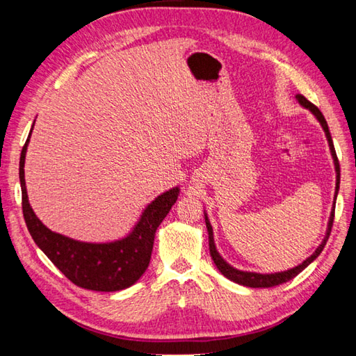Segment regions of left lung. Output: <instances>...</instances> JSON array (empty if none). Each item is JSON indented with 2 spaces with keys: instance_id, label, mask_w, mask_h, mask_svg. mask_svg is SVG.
Returning <instances> with one entry per match:
<instances>
[{
  "instance_id": "1",
  "label": "left lung",
  "mask_w": 356,
  "mask_h": 356,
  "mask_svg": "<svg viewBox=\"0 0 356 356\" xmlns=\"http://www.w3.org/2000/svg\"><path fill=\"white\" fill-rule=\"evenodd\" d=\"M298 102L303 105V107L311 110L314 115L316 116V119L320 120L324 131H326V136H327V140H329V145H330V151H332V156H334V161H335V168H337V190H335V199H337V193H338V188H339V162H338V157H337V151H335V147H334V142H332V136H330V131H329V127H327V122L326 119H324L323 113L320 111L318 107H315V105L312 102H309L305 96L298 95L297 96ZM335 205V203H334ZM334 217H335V207L334 209H332V214H330V220H329V228H327V234L326 237H324L323 243L316 248V251L309 257L307 260H305L303 263L300 264V266L293 268V269H289V270H284V272H277V274H255V272H243V270H237L231 268L228 263H226L220 255H218V252L216 251V245H214V238H213V228H211V225L208 222L207 218V228H208V232H209V252H211V257H213V260L216 263V266L218 268V270L222 272V274L229 278L231 282H236L238 284H243V286H248V287H272V286H278V284H283L286 282H289V280H292L293 277H297L301 270H303L306 266H309L316 257H318L323 251L324 245H326V241L330 236V231H332V226H334Z\"/></svg>"
}]
</instances>
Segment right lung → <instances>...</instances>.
<instances>
[{
	"label": "right lung",
	"instance_id": "right-lung-1",
	"mask_svg": "<svg viewBox=\"0 0 356 356\" xmlns=\"http://www.w3.org/2000/svg\"><path fill=\"white\" fill-rule=\"evenodd\" d=\"M30 134L32 130L19 157V182L22 214L35 243L73 284L84 289L115 292L134 284L148 268L156 229L176 203L179 188L163 193L148 205L134 231L124 240L104 245L72 240L45 228L30 208L24 180V159Z\"/></svg>",
	"mask_w": 356,
	"mask_h": 356
}]
</instances>
